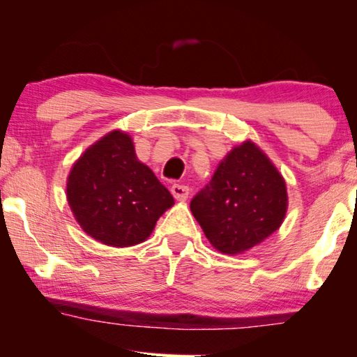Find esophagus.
Returning a JSON list of instances; mask_svg holds the SVG:
<instances>
[{
    "label": "esophagus",
    "mask_w": 357,
    "mask_h": 357,
    "mask_svg": "<svg viewBox=\"0 0 357 357\" xmlns=\"http://www.w3.org/2000/svg\"><path fill=\"white\" fill-rule=\"evenodd\" d=\"M171 191L177 201H186V197H188V195H190L188 186L182 185V183H174L171 186Z\"/></svg>",
    "instance_id": "1"
}]
</instances>
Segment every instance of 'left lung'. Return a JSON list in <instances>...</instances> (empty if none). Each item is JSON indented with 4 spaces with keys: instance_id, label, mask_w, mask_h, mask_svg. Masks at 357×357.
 <instances>
[{
    "instance_id": "obj_1",
    "label": "left lung",
    "mask_w": 357,
    "mask_h": 357,
    "mask_svg": "<svg viewBox=\"0 0 357 357\" xmlns=\"http://www.w3.org/2000/svg\"><path fill=\"white\" fill-rule=\"evenodd\" d=\"M288 195L282 175L253 142L234 149L190 208L206 237L226 255H237L275 232Z\"/></svg>"
}]
</instances>
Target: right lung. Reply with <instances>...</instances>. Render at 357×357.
Segmentation results:
<instances>
[{
    "mask_svg": "<svg viewBox=\"0 0 357 357\" xmlns=\"http://www.w3.org/2000/svg\"><path fill=\"white\" fill-rule=\"evenodd\" d=\"M68 202L89 236L112 247L144 242L174 197L134 153L131 137L112 131L85 151L68 177Z\"/></svg>",
    "mask_w": 357,
    "mask_h": 357,
    "instance_id": "right-lung-1",
    "label": "right lung"
}]
</instances>
